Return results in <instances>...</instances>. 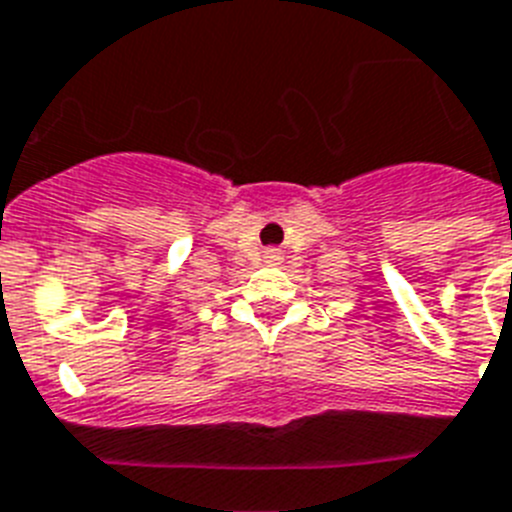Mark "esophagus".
Returning <instances> with one entry per match:
<instances>
[{
  "instance_id": "esophagus-1",
  "label": "esophagus",
  "mask_w": 512,
  "mask_h": 512,
  "mask_svg": "<svg viewBox=\"0 0 512 512\" xmlns=\"http://www.w3.org/2000/svg\"><path fill=\"white\" fill-rule=\"evenodd\" d=\"M265 260H268V263H278V260H281V252H278V249H265Z\"/></svg>"
}]
</instances>
